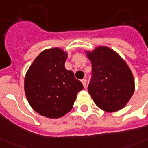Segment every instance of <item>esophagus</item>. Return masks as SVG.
<instances>
[{"mask_svg":"<svg viewBox=\"0 0 148 148\" xmlns=\"http://www.w3.org/2000/svg\"><path fill=\"white\" fill-rule=\"evenodd\" d=\"M81 82H82V84L84 85V87H86V84H87V80H85V79H83V80H81Z\"/></svg>","mask_w":148,"mask_h":148,"instance_id":"obj_1","label":"esophagus"}]
</instances>
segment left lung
Here are the masks:
<instances>
[{"instance_id":"1","label":"left lung","mask_w":148,"mask_h":148,"mask_svg":"<svg viewBox=\"0 0 148 148\" xmlns=\"http://www.w3.org/2000/svg\"><path fill=\"white\" fill-rule=\"evenodd\" d=\"M92 63V76L88 90L101 110L114 112L123 109L134 91L131 71L113 50L100 47L87 52Z\"/></svg>"}]
</instances>
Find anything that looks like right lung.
Masks as SVG:
<instances>
[{
	"instance_id": "right-lung-1",
	"label": "right lung",
	"mask_w": 148,
	"mask_h": 148,
	"mask_svg": "<svg viewBox=\"0 0 148 148\" xmlns=\"http://www.w3.org/2000/svg\"><path fill=\"white\" fill-rule=\"evenodd\" d=\"M67 53L60 48L45 50L29 67L25 77V92L38 114L60 118L72 110L76 95L84 87L72 71L64 67Z\"/></svg>"
}]
</instances>
